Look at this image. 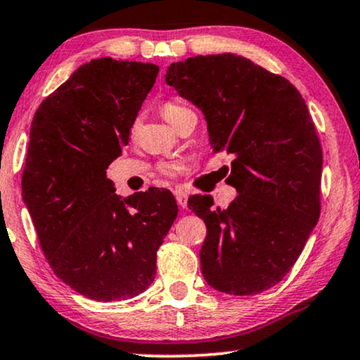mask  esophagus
I'll use <instances>...</instances> for the list:
<instances>
[{
    "mask_svg": "<svg viewBox=\"0 0 360 360\" xmlns=\"http://www.w3.org/2000/svg\"><path fill=\"white\" fill-rule=\"evenodd\" d=\"M175 199H176V204H179L180 209H185L186 207V193L184 190H175L174 191Z\"/></svg>",
    "mask_w": 360,
    "mask_h": 360,
    "instance_id": "1",
    "label": "esophagus"
}]
</instances>
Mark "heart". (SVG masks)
<instances>
[{"instance_id":"heart-1","label":"heart","mask_w":360,"mask_h":360,"mask_svg":"<svg viewBox=\"0 0 360 360\" xmlns=\"http://www.w3.org/2000/svg\"><path fill=\"white\" fill-rule=\"evenodd\" d=\"M186 108H184L181 106V104H179V103H175V101H167L162 106V115L165 119H167V122H170V120H172L176 114L179 112H181V110H185ZM162 170L167 175H174L176 170H179V164H174V162H170V164H165L164 167H162Z\"/></svg>"}]
</instances>
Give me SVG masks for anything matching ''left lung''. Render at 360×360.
I'll use <instances>...</instances> for the list:
<instances>
[{
  "instance_id": "1",
  "label": "left lung",
  "mask_w": 360,
  "mask_h": 360,
  "mask_svg": "<svg viewBox=\"0 0 360 360\" xmlns=\"http://www.w3.org/2000/svg\"><path fill=\"white\" fill-rule=\"evenodd\" d=\"M165 84L202 110L214 153L235 158L229 181L238 196L229 209H212L209 195L188 199L207 226L204 280L235 296L272 288L320 215L322 148L301 93L233 53L170 64Z\"/></svg>"
}]
</instances>
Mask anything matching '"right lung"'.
<instances>
[{"label":"right lung","instance_id":"obj_1","mask_svg":"<svg viewBox=\"0 0 360 360\" xmlns=\"http://www.w3.org/2000/svg\"><path fill=\"white\" fill-rule=\"evenodd\" d=\"M158 72L149 63L93 59L32 120L22 198L53 272L95 301L130 300L153 283L156 252L179 212L169 190L122 198L106 176Z\"/></svg>","mask_w":360,"mask_h":360}]
</instances>
